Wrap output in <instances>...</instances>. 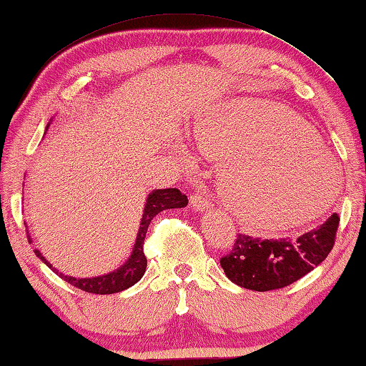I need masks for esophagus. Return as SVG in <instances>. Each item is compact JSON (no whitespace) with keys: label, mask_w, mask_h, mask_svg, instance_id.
I'll list each match as a JSON object with an SVG mask.
<instances>
[{"label":"esophagus","mask_w":366,"mask_h":366,"mask_svg":"<svg viewBox=\"0 0 366 366\" xmlns=\"http://www.w3.org/2000/svg\"><path fill=\"white\" fill-rule=\"evenodd\" d=\"M190 203L194 204V208L197 211H208V209H211V206H212L211 198H209L208 194H206L204 189H198L195 194L190 197Z\"/></svg>","instance_id":"esophagus-1"}]
</instances>
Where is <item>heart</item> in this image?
Wrapping results in <instances>:
<instances>
[{"label": "heart", "mask_w": 366, "mask_h": 366, "mask_svg": "<svg viewBox=\"0 0 366 366\" xmlns=\"http://www.w3.org/2000/svg\"><path fill=\"white\" fill-rule=\"evenodd\" d=\"M209 154L227 158L221 194L229 208L254 225L301 221L293 208L307 188L333 189L337 169L318 136L280 104L238 99L206 115L194 131ZM328 167L330 177H325Z\"/></svg>", "instance_id": "b5f03b06"}]
</instances>
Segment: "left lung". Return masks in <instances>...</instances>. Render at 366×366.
<instances>
[{
	"label": "left lung",
	"instance_id": "obj_1",
	"mask_svg": "<svg viewBox=\"0 0 366 366\" xmlns=\"http://www.w3.org/2000/svg\"><path fill=\"white\" fill-rule=\"evenodd\" d=\"M340 216L297 238H259L238 234L221 267L230 282L252 291H272L288 287L322 264L336 242Z\"/></svg>",
	"mask_w": 366,
	"mask_h": 366
}]
</instances>
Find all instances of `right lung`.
I'll use <instances>...</instances> for the list:
<instances>
[{
	"label": "right lung",
	"instance_id": "add662e5",
	"mask_svg": "<svg viewBox=\"0 0 366 366\" xmlns=\"http://www.w3.org/2000/svg\"><path fill=\"white\" fill-rule=\"evenodd\" d=\"M187 203H189L187 195H184L179 189H160V190L152 192L147 198V203H145L142 222H141V227H139V234L136 238L134 249H132V254L128 261H126L124 265H122L118 270L112 272V274L96 277V278L67 277V275H62L59 270L52 269V265L46 261L38 249H35V254L41 259L46 265H49V269L54 270L59 277H62L65 282L70 283L71 287H76L79 290L86 291V293H92V295L119 293V291L129 288L141 280L145 269H147V257L144 254V240H145V235H147L152 219H154L158 212H162L164 209L184 208V206H187ZM26 237H29V242H31L29 232H26Z\"/></svg>",
	"mask_w": 366,
	"mask_h": 366
}]
</instances>
